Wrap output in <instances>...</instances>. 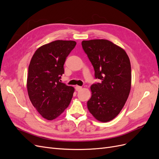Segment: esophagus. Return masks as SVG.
I'll return each instance as SVG.
<instances>
[{"label": "esophagus", "mask_w": 159, "mask_h": 159, "mask_svg": "<svg viewBox=\"0 0 159 159\" xmlns=\"http://www.w3.org/2000/svg\"><path fill=\"white\" fill-rule=\"evenodd\" d=\"M75 90L76 91H80V90H81V89H82V88L81 87V86H78V85H77V86H75Z\"/></svg>", "instance_id": "esophagus-1"}]
</instances>
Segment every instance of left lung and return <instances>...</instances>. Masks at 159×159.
I'll use <instances>...</instances> for the list:
<instances>
[{
	"label": "left lung",
	"mask_w": 159,
	"mask_h": 159,
	"mask_svg": "<svg viewBox=\"0 0 159 159\" xmlns=\"http://www.w3.org/2000/svg\"><path fill=\"white\" fill-rule=\"evenodd\" d=\"M82 48L100 83L91 86L88 109L101 122L116 117L125 104L131 87V63L122 48L107 40H84Z\"/></svg>",
	"instance_id": "obj_1"
}]
</instances>
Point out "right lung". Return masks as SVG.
Returning a JSON list of instances; mask_svg holds the SVG:
<instances>
[{
	"instance_id": "right-lung-1",
	"label": "right lung",
	"mask_w": 159,
	"mask_h": 159,
	"mask_svg": "<svg viewBox=\"0 0 159 159\" xmlns=\"http://www.w3.org/2000/svg\"><path fill=\"white\" fill-rule=\"evenodd\" d=\"M75 41L56 40L36 50L28 67L27 90L29 99L42 117L57 118L70 105L74 88L60 82L67 56Z\"/></svg>"
}]
</instances>
